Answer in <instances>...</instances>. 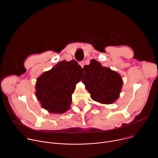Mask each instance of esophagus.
Returning <instances> with one entry per match:
<instances>
[{
    "mask_svg": "<svg viewBox=\"0 0 158 158\" xmlns=\"http://www.w3.org/2000/svg\"><path fill=\"white\" fill-rule=\"evenodd\" d=\"M79 65L81 66L82 68H83V67L85 66V61H81L79 62Z\"/></svg>",
    "mask_w": 158,
    "mask_h": 158,
    "instance_id": "34e87169",
    "label": "esophagus"
}]
</instances>
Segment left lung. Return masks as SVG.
<instances>
[{"label": "left lung", "instance_id": "1", "mask_svg": "<svg viewBox=\"0 0 158 158\" xmlns=\"http://www.w3.org/2000/svg\"><path fill=\"white\" fill-rule=\"evenodd\" d=\"M83 69L85 72L82 81L93 100L110 104L118 98L123 86L122 78L118 73L102 67L95 60H91L90 64Z\"/></svg>", "mask_w": 158, "mask_h": 158}]
</instances>
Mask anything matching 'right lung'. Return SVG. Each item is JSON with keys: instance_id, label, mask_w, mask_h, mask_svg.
Instances as JSON below:
<instances>
[{"instance_id": "1", "label": "right lung", "mask_w": 158, "mask_h": 158, "mask_svg": "<svg viewBox=\"0 0 158 158\" xmlns=\"http://www.w3.org/2000/svg\"><path fill=\"white\" fill-rule=\"evenodd\" d=\"M83 69L72 60L61 61L40 76L36 82L35 94L44 109L61 114L70 109L72 94L83 75Z\"/></svg>"}]
</instances>
